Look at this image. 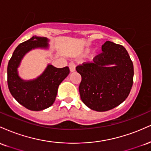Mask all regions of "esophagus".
I'll return each instance as SVG.
<instances>
[{
    "mask_svg": "<svg viewBox=\"0 0 151 151\" xmlns=\"http://www.w3.org/2000/svg\"><path fill=\"white\" fill-rule=\"evenodd\" d=\"M69 67H70V70L71 72H74V71H75L76 65L73 62H71L69 63Z\"/></svg>",
    "mask_w": 151,
    "mask_h": 151,
    "instance_id": "34e87169",
    "label": "esophagus"
}]
</instances>
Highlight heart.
<instances>
[{
    "label": "heart",
    "instance_id": "b5f03b06",
    "mask_svg": "<svg viewBox=\"0 0 151 151\" xmlns=\"http://www.w3.org/2000/svg\"><path fill=\"white\" fill-rule=\"evenodd\" d=\"M86 51H87V52H89V49H88L87 50H86Z\"/></svg>",
    "mask_w": 151,
    "mask_h": 151
}]
</instances>
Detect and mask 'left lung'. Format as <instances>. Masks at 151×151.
Segmentation results:
<instances>
[{
    "instance_id": "left-lung-1",
    "label": "left lung",
    "mask_w": 151,
    "mask_h": 151,
    "mask_svg": "<svg viewBox=\"0 0 151 151\" xmlns=\"http://www.w3.org/2000/svg\"><path fill=\"white\" fill-rule=\"evenodd\" d=\"M101 50L93 62L79 65L76 70L81 76L79 90L83 103L92 110L106 111L129 96L133 82V65L121 45L106 41Z\"/></svg>"
}]
</instances>
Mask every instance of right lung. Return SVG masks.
<instances>
[{
	"label": "right lung",
	"mask_w": 151,
	"mask_h": 151,
	"mask_svg": "<svg viewBox=\"0 0 151 151\" xmlns=\"http://www.w3.org/2000/svg\"><path fill=\"white\" fill-rule=\"evenodd\" d=\"M45 37H32L15 48L8 65V86L12 96L19 104L32 111H41L53 104L58 86L70 74L68 67L56 68L47 66L43 74L32 81L19 77L17 68L25 53L37 47H47Z\"/></svg>",
	"instance_id": "add662e5"
}]
</instances>
